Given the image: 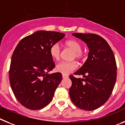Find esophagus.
<instances>
[{
    "label": "esophagus",
    "instance_id": "obj_1",
    "mask_svg": "<svg viewBox=\"0 0 125 125\" xmlns=\"http://www.w3.org/2000/svg\"><path fill=\"white\" fill-rule=\"evenodd\" d=\"M62 77H63V79H66V78H68V75L62 74Z\"/></svg>",
    "mask_w": 125,
    "mask_h": 125
}]
</instances>
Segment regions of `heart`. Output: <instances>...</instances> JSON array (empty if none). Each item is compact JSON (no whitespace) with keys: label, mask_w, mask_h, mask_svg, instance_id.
Wrapping results in <instances>:
<instances>
[{"label":"heart","mask_w":125,"mask_h":125,"mask_svg":"<svg viewBox=\"0 0 125 125\" xmlns=\"http://www.w3.org/2000/svg\"><path fill=\"white\" fill-rule=\"evenodd\" d=\"M65 46L73 51V58L81 59L84 56L82 51V45L77 41L74 40H67L64 43ZM60 48L58 44H53L50 48V55L55 60H58L60 57ZM78 65L76 62H62L56 66V70L64 75H67L77 69Z\"/></svg>","instance_id":"1"}]
</instances>
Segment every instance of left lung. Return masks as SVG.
Returning a JSON list of instances; mask_svg holds the SVG:
<instances>
[{
	"instance_id": "8db88e82",
	"label": "left lung",
	"mask_w": 125,
	"mask_h": 125,
	"mask_svg": "<svg viewBox=\"0 0 125 125\" xmlns=\"http://www.w3.org/2000/svg\"><path fill=\"white\" fill-rule=\"evenodd\" d=\"M72 35L86 43L89 53L83 65L74 73L83 79H70L72 85L69 95L77 107L93 111L103 106L110 97L116 80V63L112 50L100 36L90 33Z\"/></svg>"
}]
</instances>
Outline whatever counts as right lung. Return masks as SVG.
Here are the masks:
<instances>
[{"instance_id": "1", "label": "right lung", "mask_w": 125, "mask_h": 125, "mask_svg": "<svg viewBox=\"0 0 125 125\" xmlns=\"http://www.w3.org/2000/svg\"><path fill=\"white\" fill-rule=\"evenodd\" d=\"M65 37L56 31H38L21 40L12 56L9 81L14 94L28 109L38 110L52 100L62 81L55 68L50 48Z\"/></svg>"}]
</instances>
